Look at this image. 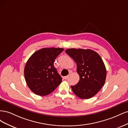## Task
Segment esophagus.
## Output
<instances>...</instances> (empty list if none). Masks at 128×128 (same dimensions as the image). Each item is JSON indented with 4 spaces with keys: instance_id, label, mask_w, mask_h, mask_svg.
<instances>
[{
    "instance_id": "1",
    "label": "esophagus",
    "mask_w": 128,
    "mask_h": 128,
    "mask_svg": "<svg viewBox=\"0 0 128 128\" xmlns=\"http://www.w3.org/2000/svg\"><path fill=\"white\" fill-rule=\"evenodd\" d=\"M68 77H69V76H66L64 77V78L65 79V80H66V79H67L68 78Z\"/></svg>"
}]
</instances>
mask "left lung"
Segmentation results:
<instances>
[{
  "label": "left lung",
  "instance_id": "left-lung-1",
  "mask_svg": "<svg viewBox=\"0 0 128 128\" xmlns=\"http://www.w3.org/2000/svg\"><path fill=\"white\" fill-rule=\"evenodd\" d=\"M66 53L75 61L80 80L71 86L74 94L81 99L94 96L104 85L106 69L100 56L90 49L69 48Z\"/></svg>",
  "mask_w": 128,
  "mask_h": 128
}]
</instances>
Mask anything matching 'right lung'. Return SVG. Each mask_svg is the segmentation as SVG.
Segmentation results:
<instances>
[{
    "instance_id": "right-lung-1",
    "label": "right lung",
    "mask_w": 128,
    "mask_h": 128,
    "mask_svg": "<svg viewBox=\"0 0 128 128\" xmlns=\"http://www.w3.org/2000/svg\"><path fill=\"white\" fill-rule=\"evenodd\" d=\"M62 48L38 50L27 61L24 70L26 83L34 94L40 96L51 94L62 82L54 66V61L64 51Z\"/></svg>"
}]
</instances>
